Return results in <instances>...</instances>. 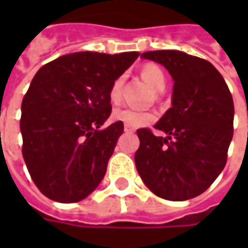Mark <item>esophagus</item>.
Here are the masks:
<instances>
[{"label":"esophagus","instance_id":"obj_1","mask_svg":"<svg viewBox=\"0 0 248 248\" xmlns=\"http://www.w3.org/2000/svg\"><path fill=\"white\" fill-rule=\"evenodd\" d=\"M124 131H126V133H134L135 129L134 127H130L127 124H124Z\"/></svg>","mask_w":248,"mask_h":248}]
</instances>
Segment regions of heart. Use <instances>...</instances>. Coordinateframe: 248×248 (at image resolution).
I'll list each match as a JSON object with an SVG mask.
<instances>
[{
  "mask_svg": "<svg viewBox=\"0 0 248 248\" xmlns=\"http://www.w3.org/2000/svg\"><path fill=\"white\" fill-rule=\"evenodd\" d=\"M140 76L150 85L154 90L161 92L166 86V76L165 71L162 70L161 66L156 63H146L142 70ZM122 86H124V76L117 77L110 86L108 90V98L113 103H119L122 99ZM114 119L124 122L130 127H140L146 124L154 122L156 115L151 111H143V110H135V108H121L114 113Z\"/></svg>",
  "mask_w": 248,
  "mask_h": 248,
  "instance_id": "obj_1",
  "label": "heart"
}]
</instances>
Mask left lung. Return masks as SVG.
<instances>
[{"label": "left lung", "mask_w": 248, "mask_h": 248, "mask_svg": "<svg viewBox=\"0 0 248 248\" xmlns=\"http://www.w3.org/2000/svg\"><path fill=\"white\" fill-rule=\"evenodd\" d=\"M166 67L174 79L172 106L153 130L138 129L135 166L151 191L187 201L207 190L226 166L234 134V101L211 63L178 50L142 54Z\"/></svg>", "instance_id": "left-lung-1"}]
</instances>
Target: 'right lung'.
<instances>
[{"mask_svg": "<svg viewBox=\"0 0 248 248\" xmlns=\"http://www.w3.org/2000/svg\"><path fill=\"white\" fill-rule=\"evenodd\" d=\"M138 51H79L37 71L21 106L22 155L35 186L56 202L74 203L92 194L106 174L124 133L111 114L113 81L138 58Z\"/></svg>", "mask_w": 248, "mask_h": 248, "instance_id": "obj_1", "label": "right lung"}]
</instances>
